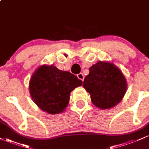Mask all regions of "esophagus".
<instances>
[{"instance_id": "esophagus-1", "label": "esophagus", "mask_w": 149, "mask_h": 149, "mask_svg": "<svg viewBox=\"0 0 149 149\" xmlns=\"http://www.w3.org/2000/svg\"><path fill=\"white\" fill-rule=\"evenodd\" d=\"M77 77L78 78V79L81 80L82 81H83V80H84L85 77H84V75H83V73H79V74L77 75Z\"/></svg>"}]
</instances>
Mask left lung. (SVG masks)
I'll list each match as a JSON object with an SVG mask.
<instances>
[{
    "label": "left lung",
    "mask_w": 149,
    "mask_h": 149,
    "mask_svg": "<svg viewBox=\"0 0 149 149\" xmlns=\"http://www.w3.org/2000/svg\"><path fill=\"white\" fill-rule=\"evenodd\" d=\"M83 86L90 95L94 105L101 109H109L123 100L127 83L118 66L109 61H100L90 68Z\"/></svg>",
    "instance_id": "1"
}]
</instances>
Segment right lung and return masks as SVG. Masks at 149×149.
<instances>
[{
	"label": "right lung",
	"instance_id": "right-lung-1",
	"mask_svg": "<svg viewBox=\"0 0 149 149\" xmlns=\"http://www.w3.org/2000/svg\"><path fill=\"white\" fill-rule=\"evenodd\" d=\"M82 84L81 80L69 71L42 65L31 77L29 88L32 100L41 110L58 114L67 107L71 92Z\"/></svg>",
	"mask_w": 149,
	"mask_h": 149
}]
</instances>
